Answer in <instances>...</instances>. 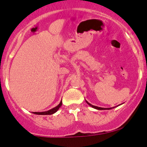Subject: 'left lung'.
<instances>
[{
	"label": "left lung",
	"instance_id": "left-lung-1",
	"mask_svg": "<svg viewBox=\"0 0 147 147\" xmlns=\"http://www.w3.org/2000/svg\"><path fill=\"white\" fill-rule=\"evenodd\" d=\"M86 102L88 104V105H90V107H92V108H94V109H98V110H106V109H107V110H109V109H111V108H108V109H106V108H101V107H96V106H94V105H91V104H90V103L88 102H87V101H86Z\"/></svg>",
	"mask_w": 147,
	"mask_h": 147
}]
</instances>
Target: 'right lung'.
Segmentation results:
<instances>
[{"instance_id":"right-lung-1","label":"right lung","mask_w":147,"mask_h":147,"mask_svg":"<svg viewBox=\"0 0 147 147\" xmlns=\"http://www.w3.org/2000/svg\"><path fill=\"white\" fill-rule=\"evenodd\" d=\"M62 101H61L60 103L59 104L57 107H54L53 109H51V110L45 111V112H33V113H34V114H36V115H52V114H53V113H55L57 110H58L59 109H60V107L62 106Z\"/></svg>"}]
</instances>
